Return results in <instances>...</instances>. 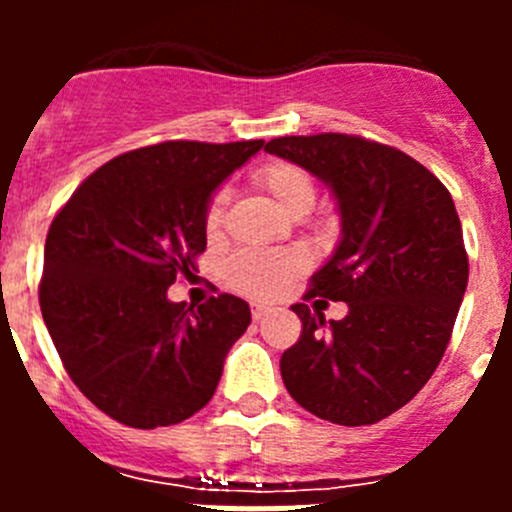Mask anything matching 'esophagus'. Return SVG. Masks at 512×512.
Segmentation results:
<instances>
[{"mask_svg":"<svg viewBox=\"0 0 512 512\" xmlns=\"http://www.w3.org/2000/svg\"><path fill=\"white\" fill-rule=\"evenodd\" d=\"M266 312H271L269 305H261V302H253V305H251L253 320H261V318H264V315H266Z\"/></svg>","mask_w":512,"mask_h":512,"instance_id":"34e87169","label":"esophagus"}]
</instances>
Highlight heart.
<instances>
[{
	"label": "heart",
	"mask_w": 512,
	"mask_h": 512,
	"mask_svg": "<svg viewBox=\"0 0 512 512\" xmlns=\"http://www.w3.org/2000/svg\"><path fill=\"white\" fill-rule=\"evenodd\" d=\"M253 184L264 189L287 215L302 217L315 205V182L302 166L271 161L253 174ZM225 194L217 192L205 212L207 233H217L223 223ZM305 269L300 251H241L225 264V282L248 297H274Z\"/></svg>",
	"instance_id": "1"
}]
</instances>
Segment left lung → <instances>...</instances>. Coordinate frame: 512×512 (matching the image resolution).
I'll list each match as a JSON object with an SVG mask.
<instances>
[{
    "mask_svg": "<svg viewBox=\"0 0 512 512\" xmlns=\"http://www.w3.org/2000/svg\"><path fill=\"white\" fill-rule=\"evenodd\" d=\"M266 151L333 192L341 241L305 297L346 302L343 320L292 305L302 336L279 361L297 405L372 425L436 372L467 292L469 261L449 189L408 153L359 135H287Z\"/></svg>",
    "mask_w": 512,
    "mask_h": 512,
    "instance_id": "1",
    "label": "left lung"
}]
</instances>
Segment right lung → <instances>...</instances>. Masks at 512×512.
Listing matches in <instances>:
<instances>
[{"label": "right lung", "instance_id": "1", "mask_svg": "<svg viewBox=\"0 0 512 512\" xmlns=\"http://www.w3.org/2000/svg\"><path fill=\"white\" fill-rule=\"evenodd\" d=\"M264 140H166L84 179L45 238L40 310L74 384L130 428L192 418L215 395L230 346L251 325L235 295L171 302L205 251V212Z\"/></svg>", "mask_w": 512, "mask_h": 512}]
</instances>
